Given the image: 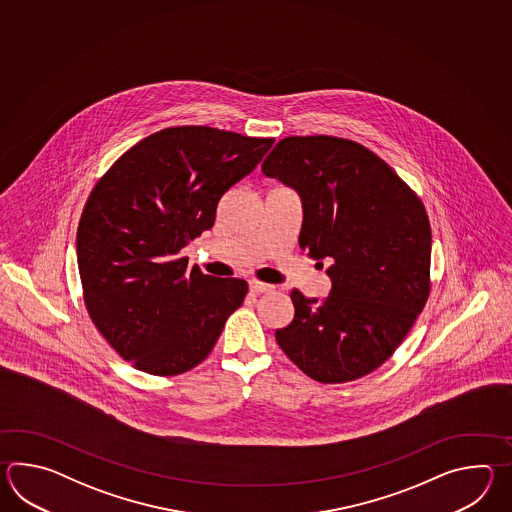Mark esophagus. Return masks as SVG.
<instances>
[{"mask_svg":"<svg viewBox=\"0 0 512 512\" xmlns=\"http://www.w3.org/2000/svg\"><path fill=\"white\" fill-rule=\"evenodd\" d=\"M249 289H251V293L254 294L271 293L272 285H269V283L258 282V280H251V282H249Z\"/></svg>","mask_w":512,"mask_h":512,"instance_id":"1","label":"esophagus"}]
</instances>
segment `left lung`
<instances>
[{
    "label": "left lung",
    "instance_id": "left-lung-1",
    "mask_svg": "<svg viewBox=\"0 0 512 512\" xmlns=\"http://www.w3.org/2000/svg\"><path fill=\"white\" fill-rule=\"evenodd\" d=\"M261 170L302 197L300 249L331 261L329 296L293 289V322L276 342L315 381L360 379L392 357L428 300L425 205L379 155L340 137H285Z\"/></svg>",
    "mask_w": 512,
    "mask_h": 512
}]
</instances>
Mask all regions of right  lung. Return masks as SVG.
Masks as SVG:
<instances>
[{
	"instance_id": "add662e5",
	"label": "right lung",
	"mask_w": 512,
	"mask_h": 512,
	"mask_svg": "<svg viewBox=\"0 0 512 512\" xmlns=\"http://www.w3.org/2000/svg\"><path fill=\"white\" fill-rule=\"evenodd\" d=\"M272 144L208 126L166 128L120 155L91 190L77 232L84 304L133 368L159 377L196 368L243 304L245 280L188 271L181 251L214 227L219 199Z\"/></svg>"
}]
</instances>
